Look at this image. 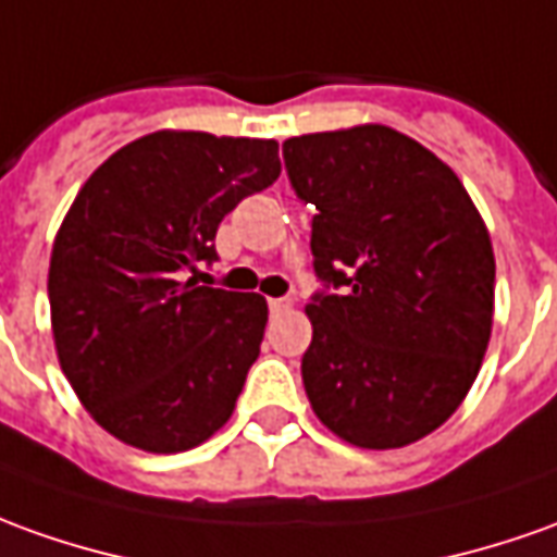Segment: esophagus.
Returning a JSON list of instances; mask_svg holds the SVG:
<instances>
[{
	"instance_id": "obj_1",
	"label": "esophagus",
	"mask_w": 557,
	"mask_h": 557,
	"mask_svg": "<svg viewBox=\"0 0 557 557\" xmlns=\"http://www.w3.org/2000/svg\"><path fill=\"white\" fill-rule=\"evenodd\" d=\"M290 309V300H285V297H275V300H270V312H287Z\"/></svg>"
}]
</instances>
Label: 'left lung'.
<instances>
[{
  "label": "left lung",
  "instance_id": "left-lung-1",
  "mask_svg": "<svg viewBox=\"0 0 557 557\" xmlns=\"http://www.w3.org/2000/svg\"><path fill=\"white\" fill-rule=\"evenodd\" d=\"M282 154L318 209V278L339 287L306 306V397L351 446L418 443L461 406L488 348V227L461 178L385 124L294 136Z\"/></svg>",
  "mask_w": 557,
  "mask_h": 557
}]
</instances>
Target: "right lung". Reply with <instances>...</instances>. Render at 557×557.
Returning <instances> with one entry per match:
<instances>
[{
  "mask_svg": "<svg viewBox=\"0 0 557 557\" xmlns=\"http://www.w3.org/2000/svg\"><path fill=\"white\" fill-rule=\"evenodd\" d=\"M282 172L275 139L157 129L84 182L57 230L48 300L57 358L94 421L175 455L233 416L260 355L267 300L197 285L236 202Z\"/></svg>",
  "mask_w": 557,
  "mask_h": 557,
  "instance_id": "obj_1",
  "label": "right lung"
}]
</instances>
